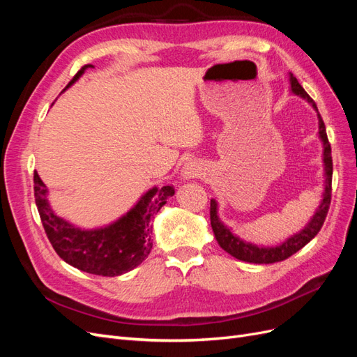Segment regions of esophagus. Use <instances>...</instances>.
I'll list each match as a JSON object with an SVG mask.
<instances>
[{"mask_svg":"<svg viewBox=\"0 0 357 357\" xmlns=\"http://www.w3.org/2000/svg\"><path fill=\"white\" fill-rule=\"evenodd\" d=\"M202 176V167L198 162H186L185 165L181 168V177L183 180H190V178H195V177H201Z\"/></svg>","mask_w":357,"mask_h":357,"instance_id":"1","label":"esophagus"}]
</instances>
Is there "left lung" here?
<instances>
[{
    "label": "left lung",
    "instance_id": "obj_1",
    "mask_svg": "<svg viewBox=\"0 0 357 357\" xmlns=\"http://www.w3.org/2000/svg\"><path fill=\"white\" fill-rule=\"evenodd\" d=\"M290 91L301 98L308 101L312 109L317 112L319 119V138L323 144V167H325V192H323V197L320 201L319 208L316 213L312 214L311 220L305 225L304 229H301L295 235L289 236V238L278 244L275 247H264V245H256L252 243H247L241 240L240 236H236L231 228L226 226L218 213V202L215 199H211L210 202V220H211V228L214 232L215 240H218L219 245L223 248L225 252H228L231 256L240 259L244 262L250 264H274V262H282L284 259L295 255L302 247L307 245L321 229L323 222L326 219V214L329 210L331 204V193H332V156H331V144L326 135V128L323 123V119L317 110L316 102L311 100V96L304 91V88L299 84L294 74H290Z\"/></svg>",
    "mask_w": 357,
    "mask_h": 357
}]
</instances>
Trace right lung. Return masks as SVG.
Instances as JSON below:
<instances>
[{"label":"right lung","mask_w":357,"mask_h":357,"mask_svg":"<svg viewBox=\"0 0 357 357\" xmlns=\"http://www.w3.org/2000/svg\"><path fill=\"white\" fill-rule=\"evenodd\" d=\"M93 68L88 63L68 83V89L82 74ZM47 188L34 171V197L43 228L58 256L80 271L116 277L131 271L142 264L152 250L150 220L174 195L171 186L152 188L137 201L134 207L116 222L95 229H82L63 220L52 210Z\"/></svg>","instance_id":"add662e5"}]
</instances>
